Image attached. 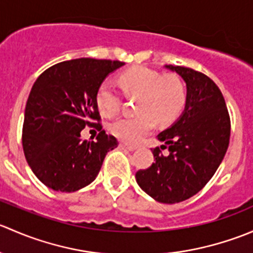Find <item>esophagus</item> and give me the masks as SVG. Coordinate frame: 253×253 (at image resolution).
<instances>
[{"label": "esophagus", "instance_id": "esophagus-1", "mask_svg": "<svg viewBox=\"0 0 253 253\" xmlns=\"http://www.w3.org/2000/svg\"><path fill=\"white\" fill-rule=\"evenodd\" d=\"M120 148H122V149L129 150V152H134V150L137 149V148L133 147V145H128V144H126V143H120Z\"/></svg>", "mask_w": 253, "mask_h": 253}]
</instances>
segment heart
Returning a JSON list of instances; mask_svg holds the SVG:
<instances>
[{
  "label": "heart",
  "mask_w": 253,
  "mask_h": 253,
  "mask_svg": "<svg viewBox=\"0 0 253 253\" xmlns=\"http://www.w3.org/2000/svg\"><path fill=\"white\" fill-rule=\"evenodd\" d=\"M120 85L126 95L137 99L134 117H120L110 125V131L122 142L136 144L153 131L157 120L171 124L182 112L187 100L185 84L176 76H163L148 67H134L122 73ZM96 104L105 116L120 108V95L111 83L104 82L96 93Z\"/></svg>",
  "instance_id": "obj_1"
}]
</instances>
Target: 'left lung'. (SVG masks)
<instances>
[{
    "label": "left lung",
    "instance_id": "1",
    "mask_svg": "<svg viewBox=\"0 0 253 253\" xmlns=\"http://www.w3.org/2000/svg\"><path fill=\"white\" fill-rule=\"evenodd\" d=\"M186 83L187 100L177 120L158 134L155 163L136 174L147 195L160 203L182 202L200 192L224 159L230 139V119L220 89L192 68L165 65Z\"/></svg>",
    "mask_w": 253,
    "mask_h": 253
}]
</instances>
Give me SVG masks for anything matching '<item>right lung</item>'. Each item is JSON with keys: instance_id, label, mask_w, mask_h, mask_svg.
Listing matches in <instances>:
<instances>
[{"instance_id": "right-lung-1", "label": "right lung", "mask_w": 253, "mask_h": 253, "mask_svg": "<svg viewBox=\"0 0 253 253\" xmlns=\"http://www.w3.org/2000/svg\"><path fill=\"white\" fill-rule=\"evenodd\" d=\"M125 62L95 58L63 61L35 81L24 112L23 150L35 176L53 191L75 192L93 182L108 152L117 147L101 131L96 141L81 139L85 126H101L96 93Z\"/></svg>"}]
</instances>
